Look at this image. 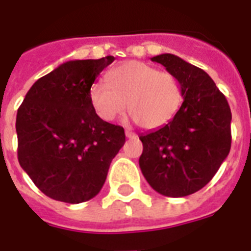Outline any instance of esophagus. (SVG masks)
Segmentation results:
<instances>
[{"label": "esophagus", "instance_id": "34e87169", "mask_svg": "<svg viewBox=\"0 0 251 251\" xmlns=\"http://www.w3.org/2000/svg\"><path fill=\"white\" fill-rule=\"evenodd\" d=\"M125 134L127 138H136V134H134V132L130 131V130H125Z\"/></svg>", "mask_w": 251, "mask_h": 251}]
</instances>
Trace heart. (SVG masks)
Wrapping results in <instances>:
<instances>
[{"instance_id":"b5f03b06","label":"heart","mask_w":251,"mask_h":251,"mask_svg":"<svg viewBox=\"0 0 251 251\" xmlns=\"http://www.w3.org/2000/svg\"><path fill=\"white\" fill-rule=\"evenodd\" d=\"M105 82H95L90 89L91 104L104 121L121 117L127 104L140 127L158 129L172 121L182 105L179 79L147 63H122L108 71Z\"/></svg>"}]
</instances>
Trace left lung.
<instances>
[{
    "instance_id": "8db88e82",
    "label": "left lung",
    "mask_w": 251,
    "mask_h": 251,
    "mask_svg": "<svg viewBox=\"0 0 251 251\" xmlns=\"http://www.w3.org/2000/svg\"><path fill=\"white\" fill-rule=\"evenodd\" d=\"M179 79L183 103L172 121L139 135L140 170L156 192L184 197L210 182L231 150V108L205 71L173 54L151 58Z\"/></svg>"
}]
</instances>
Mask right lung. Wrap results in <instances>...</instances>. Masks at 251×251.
Segmentation results:
<instances>
[{
	"label": "right lung",
	"instance_id": "1",
	"mask_svg": "<svg viewBox=\"0 0 251 251\" xmlns=\"http://www.w3.org/2000/svg\"><path fill=\"white\" fill-rule=\"evenodd\" d=\"M113 56L69 60L41 77L16 115L18 160L41 192L68 203L100 192L124 127L97 115L90 89Z\"/></svg>",
	"mask_w": 251,
	"mask_h": 251
}]
</instances>
